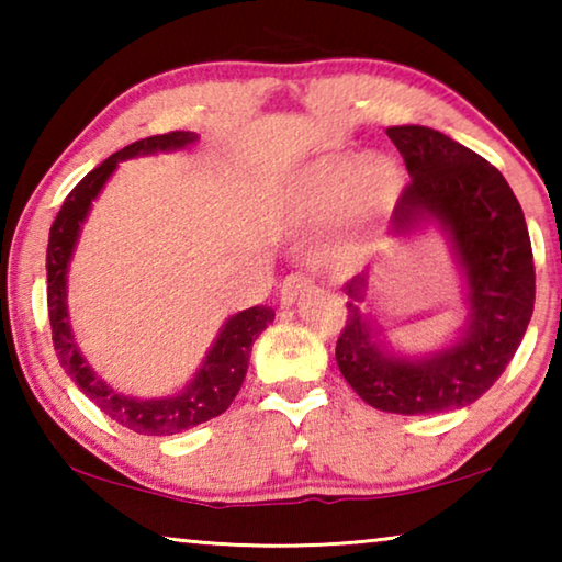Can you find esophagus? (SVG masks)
I'll return each instance as SVG.
<instances>
[{
  "label": "esophagus",
  "instance_id": "34e87169",
  "mask_svg": "<svg viewBox=\"0 0 562 562\" xmlns=\"http://www.w3.org/2000/svg\"><path fill=\"white\" fill-rule=\"evenodd\" d=\"M310 292H312V282L307 278H302V274H290V278L282 284L280 304L284 310H290V307H294V304L307 297Z\"/></svg>",
  "mask_w": 562,
  "mask_h": 562
}]
</instances>
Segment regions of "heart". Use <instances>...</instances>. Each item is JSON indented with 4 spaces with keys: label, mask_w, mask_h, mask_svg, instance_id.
Here are the masks:
<instances>
[{
    "label": "heart",
    "mask_w": 562,
    "mask_h": 562,
    "mask_svg": "<svg viewBox=\"0 0 562 562\" xmlns=\"http://www.w3.org/2000/svg\"><path fill=\"white\" fill-rule=\"evenodd\" d=\"M402 170L386 156L331 154L310 160L268 201V215L284 227L329 217L312 245L325 268H345L359 250L361 227L389 213L402 193Z\"/></svg>",
    "instance_id": "b5f03b06"
}]
</instances>
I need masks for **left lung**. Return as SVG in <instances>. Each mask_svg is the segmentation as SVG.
I'll return each mask as SVG.
<instances>
[{
  "label": "left lung",
  "mask_w": 562,
  "mask_h": 562,
  "mask_svg": "<svg viewBox=\"0 0 562 562\" xmlns=\"http://www.w3.org/2000/svg\"><path fill=\"white\" fill-rule=\"evenodd\" d=\"M386 136L412 176L389 233L408 237L424 225L441 227L463 274L465 322L451 345L418 357L398 355L364 310L372 274L367 268L341 288L349 302L337 364L379 412H453L496 384L526 335L536 302L528 225L506 178L479 154L426 126H392Z\"/></svg>",
  "instance_id": "1"
}]
</instances>
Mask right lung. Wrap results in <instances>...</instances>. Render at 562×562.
<instances>
[{"instance_id":"add662e5","label":"right lung","mask_w":562,"mask_h":562,"mask_svg":"<svg viewBox=\"0 0 562 562\" xmlns=\"http://www.w3.org/2000/svg\"><path fill=\"white\" fill-rule=\"evenodd\" d=\"M195 140L198 133L193 131H170L164 136L136 140V144L121 148L119 154L109 156L66 195L49 231V247H46V284H49L46 288L49 300L46 302H49L54 349L64 372L109 418L146 436H173L221 416L240 392L255 339L274 319V310L265 307V304L227 317L195 376L178 394L160 398H136L116 392L93 372L89 361L83 359L79 345H76L69 322V304H66V278H69V265L76 243H79L81 225L87 221L93 201H97L121 160L164 154V150H180L193 146Z\"/></svg>"}]
</instances>
